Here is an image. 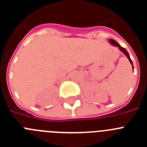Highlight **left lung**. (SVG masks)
Here are the masks:
<instances>
[{
	"mask_svg": "<svg viewBox=\"0 0 147 147\" xmlns=\"http://www.w3.org/2000/svg\"><path fill=\"white\" fill-rule=\"evenodd\" d=\"M109 42H110V43L112 44L113 45H114V46H115V47H118V48H119V50H120L121 51V52L124 54V55L127 56V59H129V62H130L131 65H132V69H134V67H133V64H132V59H130V57H129V53L127 52V50H126V49H124V48L121 47V45H119V44L118 43V42H116V41H115V40H112V39H109Z\"/></svg>",
	"mask_w": 147,
	"mask_h": 147,
	"instance_id": "obj_1",
	"label": "left lung"
}]
</instances>
